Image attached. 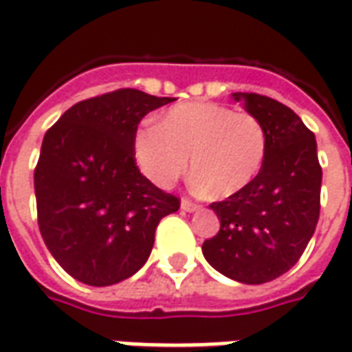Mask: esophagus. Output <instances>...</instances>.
I'll return each mask as SVG.
<instances>
[{"label": "esophagus", "mask_w": 352, "mask_h": 352, "mask_svg": "<svg viewBox=\"0 0 352 352\" xmlns=\"http://www.w3.org/2000/svg\"><path fill=\"white\" fill-rule=\"evenodd\" d=\"M180 208L184 212H197V210H201V206L195 203H191V201H188V199H184L180 203Z\"/></svg>", "instance_id": "obj_1"}]
</instances>
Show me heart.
I'll list each match as a JSON object with an SVG mask.
<instances>
[{"mask_svg": "<svg viewBox=\"0 0 352 352\" xmlns=\"http://www.w3.org/2000/svg\"><path fill=\"white\" fill-rule=\"evenodd\" d=\"M265 151L267 136L256 117L214 102L178 104L161 123L144 124L134 134V159L149 182L170 188L191 161L195 189L218 199L248 188Z\"/></svg>", "mask_w": 352, "mask_h": 352, "instance_id": "obj_1", "label": "heart"}]
</instances>
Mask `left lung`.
<instances>
[{"instance_id":"8db88e82","label":"left lung","mask_w":352,"mask_h":352,"mask_svg":"<svg viewBox=\"0 0 352 352\" xmlns=\"http://www.w3.org/2000/svg\"><path fill=\"white\" fill-rule=\"evenodd\" d=\"M231 96L263 124L267 151L248 188L210 204L220 231L203 256L228 278L263 284L294 267L315 233L322 168L315 134L288 106L254 92Z\"/></svg>"}]
</instances>
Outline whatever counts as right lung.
<instances>
[{"mask_svg":"<svg viewBox=\"0 0 352 352\" xmlns=\"http://www.w3.org/2000/svg\"><path fill=\"white\" fill-rule=\"evenodd\" d=\"M168 102L121 89L77 102L45 134L34 174L39 231L79 283L111 286L140 271L161 218L180 208L134 161L138 124Z\"/></svg>","mask_w":352,"mask_h":352,"instance_id":"add662e5","label":"right lung"}]
</instances>
